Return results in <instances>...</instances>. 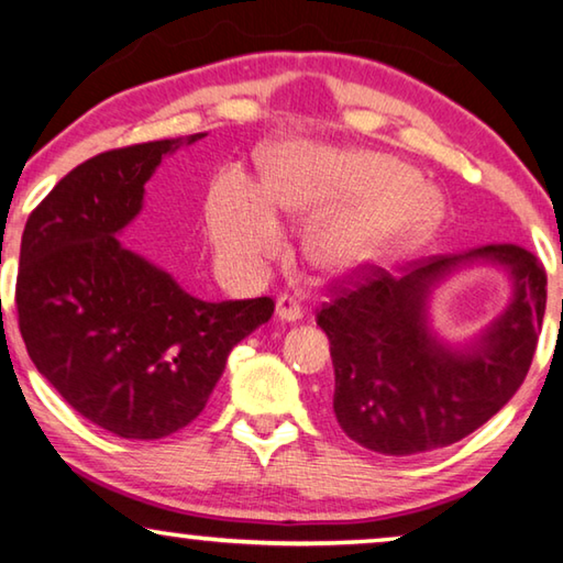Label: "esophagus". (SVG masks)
I'll return each mask as SVG.
<instances>
[{
    "label": "esophagus",
    "instance_id": "obj_1",
    "mask_svg": "<svg viewBox=\"0 0 563 563\" xmlns=\"http://www.w3.org/2000/svg\"><path fill=\"white\" fill-rule=\"evenodd\" d=\"M275 318L283 322H298L302 318V310L298 302L288 298V295H280L278 302H275Z\"/></svg>",
    "mask_w": 563,
    "mask_h": 563
}]
</instances>
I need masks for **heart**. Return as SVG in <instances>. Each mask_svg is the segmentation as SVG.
Wrapping results in <instances>:
<instances>
[{
  "mask_svg": "<svg viewBox=\"0 0 563 563\" xmlns=\"http://www.w3.org/2000/svg\"><path fill=\"white\" fill-rule=\"evenodd\" d=\"M261 186L228 174L206 206L216 251L238 271H258L283 251L273 213L310 221L302 255L322 278H352L422 243L444 218L440 190L417 184L393 156L280 141L261 156Z\"/></svg>",
  "mask_w": 563,
  "mask_h": 563,
  "instance_id": "b5f03b06",
  "label": "heart"
}]
</instances>
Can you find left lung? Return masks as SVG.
<instances>
[{
    "instance_id": "8db88e82",
    "label": "left lung",
    "mask_w": 563,
    "mask_h": 563,
    "mask_svg": "<svg viewBox=\"0 0 563 563\" xmlns=\"http://www.w3.org/2000/svg\"><path fill=\"white\" fill-rule=\"evenodd\" d=\"M508 273V308L462 343L431 325V295L464 267ZM547 310V273L514 243L417 263L402 278L369 268L355 290L318 312L335 367L332 412L350 440L387 456L464 440L521 387Z\"/></svg>"
}]
</instances>
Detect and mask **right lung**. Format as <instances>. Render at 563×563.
<instances>
[{
  "mask_svg": "<svg viewBox=\"0 0 563 563\" xmlns=\"http://www.w3.org/2000/svg\"><path fill=\"white\" fill-rule=\"evenodd\" d=\"M206 133L99 154L34 208L19 251V330L76 412L123 440H161L203 412L231 350L271 298L206 302L119 241L161 161Z\"/></svg>",
  "mask_w": 563,
  "mask_h": 563,
  "instance_id": "obj_1",
  "label": "right lung"
}]
</instances>
